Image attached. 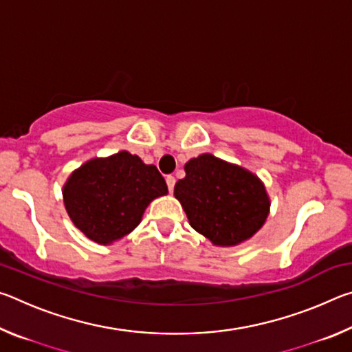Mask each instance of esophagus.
<instances>
[{
  "instance_id": "1",
  "label": "esophagus",
  "mask_w": 352,
  "mask_h": 352,
  "mask_svg": "<svg viewBox=\"0 0 352 352\" xmlns=\"http://www.w3.org/2000/svg\"><path fill=\"white\" fill-rule=\"evenodd\" d=\"M166 183H168L169 192H172V190H174V186H175V177L174 175H168V177H166Z\"/></svg>"
}]
</instances>
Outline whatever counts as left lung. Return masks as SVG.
<instances>
[{
    "mask_svg": "<svg viewBox=\"0 0 352 352\" xmlns=\"http://www.w3.org/2000/svg\"><path fill=\"white\" fill-rule=\"evenodd\" d=\"M186 177L174 195L189 225L216 247H234L253 237L270 212L261 178L242 166L201 153L184 164Z\"/></svg>",
    "mask_w": 352,
    "mask_h": 352,
    "instance_id": "obj_1",
    "label": "left lung"
}]
</instances>
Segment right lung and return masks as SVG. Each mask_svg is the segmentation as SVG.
<instances>
[{"label":"right lung","instance_id":"add662e5","mask_svg":"<svg viewBox=\"0 0 352 352\" xmlns=\"http://www.w3.org/2000/svg\"><path fill=\"white\" fill-rule=\"evenodd\" d=\"M62 194L76 228L90 241L110 245L132 233L151 201L168 194V184L153 164L121 151L74 169Z\"/></svg>","mask_w":352,"mask_h":352}]
</instances>
